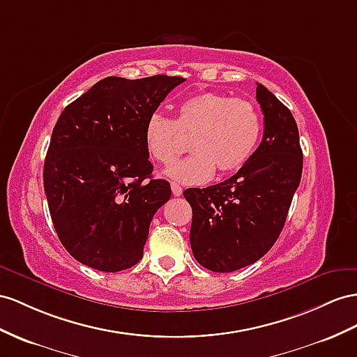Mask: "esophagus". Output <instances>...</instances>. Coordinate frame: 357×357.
<instances>
[{
	"label": "esophagus",
	"mask_w": 357,
	"mask_h": 357,
	"mask_svg": "<svg viewBox=\"0 0 357 357\" xmlns=\"http://www.w3.org/2000/svg\"><path fill=\"white\" fill-rule=\"evenodd\" d=\"M170 187H172L173 196H181L182 195V187L178 184V182H172Z\"/></svg>",
	"instance_id": "esophagus-1"
}]
</instances>
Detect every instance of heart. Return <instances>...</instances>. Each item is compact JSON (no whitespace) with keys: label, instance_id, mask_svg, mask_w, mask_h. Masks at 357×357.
<instances>
[{"label":"heart","instance_id":"b5f03b06","mask_svg":"<svg viewBox=\"0 0 357 357\" xmlns=\"http://www.w3.org/2000/svg\"><path fill=\"white\" fill-rule=\"evenodd\" d=\"M262 121L248 100L205 91L179 102L172 121L161 113L146 119L143 142L149 157L169 164L181 153L182 137L191 135L190 157L170 164L166 176L190 185L205 184L220 173L241 169L259 143Z\"/></svg>","mask_w":357,"mask_h":357}]
</instances>
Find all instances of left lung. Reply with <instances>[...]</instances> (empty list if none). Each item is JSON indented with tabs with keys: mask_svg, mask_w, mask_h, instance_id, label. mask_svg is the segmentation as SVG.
<instances>
[{
	"mask_svg": "<svg viewBox=\"0 0 357 357\" xmlns=\"http://www.w3.org/2000/svg\"><path fill=\"white\" fill-rule=\"evenodd\" d=\"M264 113L258 149L234 176L188 188L193 209L190 244L200 266L229 273L257 262L279 238L303 170L298 128L289 109L258 83Z\"/></svg>",
	"mask_w": 357,
	"mask_h": 357,
	"instance_id": "1",
	"label": "left lung"
}]
</instances>
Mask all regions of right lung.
I'll use <instances>...</instances> for the list:
<instances>
[{
	"instance_id": "right-lung-1",
	"label": "right lung",
	"mask_w": 357,
	"mask_h": 357,
	"mask_svg": "<svg viewBox=\"0 0 357 357\" xmlns=\"http://www.w3.org/2000/svg\"><path fill=\"white\" fill-rule=\"evenodd\" d=\"M182 77H107L63 109L43 166V188L61 244L99 271L131 268L149 225L172 195L152 179L143 142L146 119Z\"/></svg>"
}]
</instances>
